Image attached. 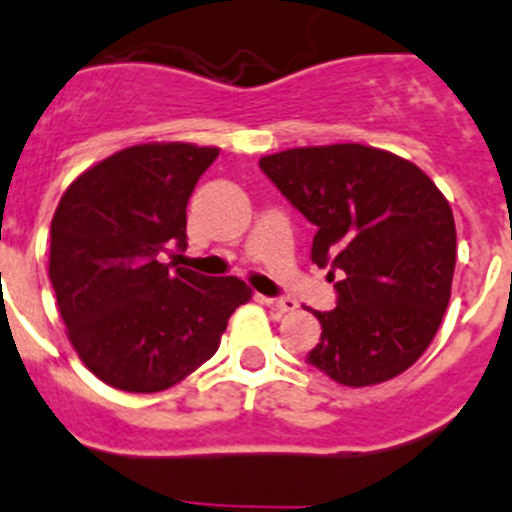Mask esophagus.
Returning a JSON list of instances; mask_svg holds the SVG:
<instances>
[{
    "label": "esophagus",
    "instance_id": "34e87169",
    "mask_svg": "<svg viewBox=\"0 0 512 512\" xmlns=\"http://www.w3.org/2000/svg\"><path fill=\"white\" fill-rule=\"evenodd\" d=\"M262 303H265L267 308L278 310V313H293V310L298 308V303H295L293 298H262Z\"/></svg>",
    "mask_w": 512,
    "mask_h": 512
}]
</instances>
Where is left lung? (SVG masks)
I'll return each mask as SVG.
<instances>
[{"label":"left lung","instance_id":"1","mask_svg":"<svg viewBox=\"0 0 512 512\" xmlns=\"http://www.w3.org/2000/svg\"><path fill=\"white\" fill-rule=\"evenodd\" d=\"M260 169L315 224L310 257L338 272L310 366L343 386L407 371L450 303L457 232L450 202L412 161L361 143L288 148Z\"/></svg>","mask_w":512,"mask_h":512}]
</instances>
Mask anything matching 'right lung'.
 I'll use <instances>...</instances> for the list:
<instances>
[{
  "label": "right lung",
  "mask_w": 512,
  "mask_h": 512,
  "mask_svg": "<svg viewBox=\"0 0 512 512\" xmlns=\"http://www.w3.org/2000/svg\"><path fill=\"white\" fill-rule=\"evenodd\" d=\"M214 146L138 143L85 169L50 224V283L85 366L113 389H171L217 353L229 315L252 298L240 278L161 262L186 250V204Z\"/></svg>",
  "instance_id": "obj_1"
}]
</instances>
